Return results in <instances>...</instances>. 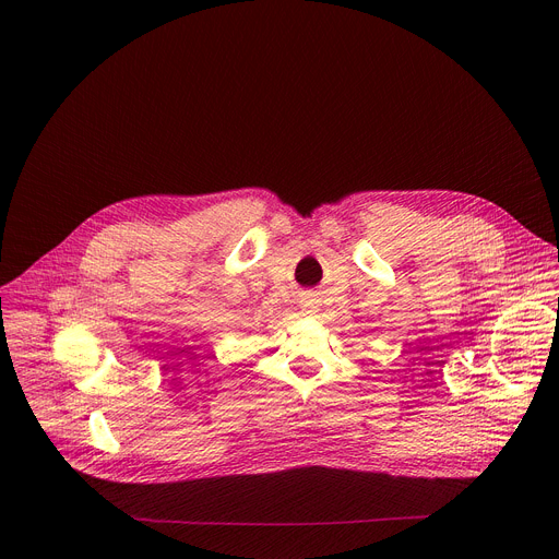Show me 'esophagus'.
I'll return each mask as SVG.
<instances>
[{
  "mask_svg": "<svg viewBox=\"0 0 559 559\" xmlns=\"http://www.w3.org/2000/svg\"><path fill=\"white\" fill-rule=\"evenodd\" d=\"M300 307H302L305 311H309V313H311V311H318V300H316L313 296H309V294H307V296H302Z\"/></svg>",
  "mask_w": 559,
  "mask_h": 559,
  "instance_id": "esophagus-1",
  "label": "esophagus"
}]
</instances>
